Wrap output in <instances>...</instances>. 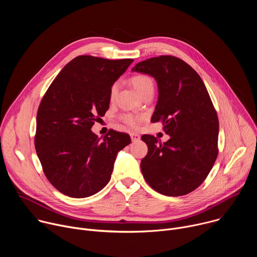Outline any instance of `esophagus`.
Here are the masks:
<instances>
[{
  "label": "esophagus",
  "instance_id": "34e87169",
  "mask_svg": "<svg viewBox=\"0 0 257 257\" xmlns=\"http://www.w3.org/2000/svg\"><path fill=\"white\" fill-rule=\"evenodd\" d=\"M130 136H131L132 141H138V140H140V135H138L137 133L132 132V133H130Z\"/></svg>",
  "mask_w": 257,
  "mask_h": 257
}]
</instances>
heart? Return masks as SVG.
Segmentation results:
<instances>
[{
  "label": "heart",
  "mask_w": 257,
  "mask_h": 257,
  "mask_svg": "<svg viewBox=\"0 0 257 257\" xmlns=\"http://www.w3.org/2000/svg\"><path fill=\"white\" fill-rule=\"evenodd\" d=\"M131 82L140 96H142L146 92L154 91V81L150 76L136 75L131 79ZM118 90H119V83L116 82L112 85L111 89H109V97H111L112 100L116 97ZM120 118L124 123H126L127 125H129L131 127H137L141 120V117H139L137 115L130 114V113L122 114Z\"/></svg>",
  "instance_id": "obj_1"
}]
</instances>
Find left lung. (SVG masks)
Wrapping results in <instances>:
<instances>
[{
    "label": "left lung",
    "instance_id": "8db88e82",
    "mask_svg": "<svg viewBox=\"0 0 257 257\" xmlns=\"http://www.w3.org/2000/svg\"><path fill=\"white\" fill-rule=\"evenodd\" d=\"M132 71L155 78L159 88L152 122L160 120L170 139L164 143L142 135L149 152L140 163L149 185L167 196L195 190L217 157L218 119L207 89L196 71L173 56L136 64Z\"/></svg>",
    "mask_w": 257,
    "mask_h": 257
}]
</instances>
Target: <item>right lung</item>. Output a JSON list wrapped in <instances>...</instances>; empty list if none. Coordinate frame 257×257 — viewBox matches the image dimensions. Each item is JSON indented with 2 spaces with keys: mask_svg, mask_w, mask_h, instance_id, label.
Wrapping results in <instances>:
<instances>
[{
  "mask_svg": "<svg viewBox=\"0 0 257 257\" xmlns=\"http://www.w3.org/2000/svg\"><path fill=\"white\" fill-rule=\"evenodd\" d=\"M133 62L79 56L54 79L36 116L35 150L51 184L84 198L108 183L117 155L130 144L126 133L98 138L91 127L109 106V89Z\"/></svg>",
  "mask_w": 257,
  "mask_h": 257,
  "instance_id": "1",
  "label": "right lung"
}]
</instances>
